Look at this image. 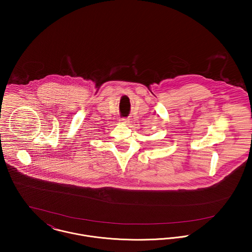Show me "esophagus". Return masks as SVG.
<instances>
[{
    "label": "esophagus",
    "mask_w": 252,
    "mask_h": 252,
    "mask_svg": "<svg viewBox=\"0 0 252 252\" xmlns=\"http://www.w3.org/2000/svg\"><path fill=\"white\" fill-rule=\"evenodd\" d=\"M120 122L124 123V124H128L130 122V119L128 117H122V118H120Z\"/></svg>",
    "instance_id": "obj_1"
}]
</instances>
